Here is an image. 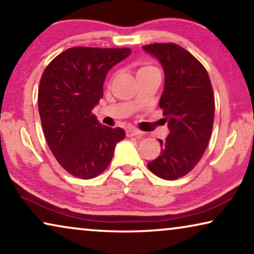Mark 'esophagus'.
<instances>
[{
  "label": "esophagus",
  "instance_id": "34e87169",
  "mask_svg": "<svg viewBox=\"0 0 254 254\" xmlns=\"http://www.w3.org/2000/svg\"><path fill=\"white\" fill-rule=\"evenodd\" d=\"M144 132L137 130V128H127V137H142Z\"/></svg>",
  "mask_w": 254,
  "mask_h": 254
}]
</instances>
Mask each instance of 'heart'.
Here are the masks:
<instances>
[{
  "label": "heart",
  "instance_id": "heart-1",
  "mask_svg": "<svg viewBox=\"0 0 254 254\" xmlns=\"http://www.w3.org/2000/svg\"><path fill=\"white\" fill-rule=\"evenodd\" d=\"M149 69H153V66H149V65H142V66L139 67V70H138V72H137V73L144 72V71H147V70H149Z\"/></svg>",
  "mask_w": 254,
  "mask_h": 254
}]
</instances>
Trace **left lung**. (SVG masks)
I'll return each mask as SVG.
<instances>
[{"instance_id":"obj_1","label":"left lung","mask_w":254,"mask_h":254,"mask_svg":"<svg viewBox=\"0 0 254 254\" xmlns=\"http://www.w3.org/2000/svg\"><path fill=\"white\" fill-rule=\"evenodd\" d=\"M142 49L163 67L159 106L169 128L167 138L159 139L160 155L147 167L160 178L174 181L197 166L208 145L215 110L212 84L202 64L181 46L153 44Z\"/></svg>"}]
</instances>
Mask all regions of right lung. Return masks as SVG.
<instances>
[{"label": "right lung", "instance_id": "add662e5", "mask_svg": "<svg viewBox=\"0 0 254 254\" xmlns=\"http://www.w3.org/2000/svg\"><path fill=\"white\" fill-rule=\"evenodd\" d=\"M131 54L130 48H69L42 73L38 107L46 140L70 175L90 180L108 167L121 127L101 126L92 110L103 96L108 71Z\"/></svg>", "mask_w": 254, "mask_h": 254}]
</instances>
